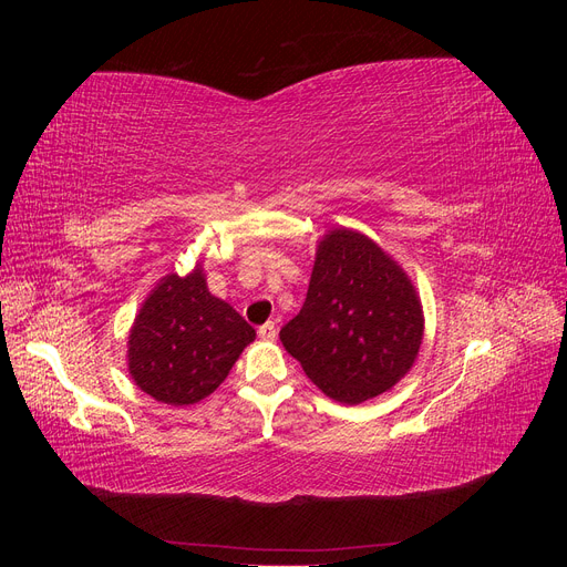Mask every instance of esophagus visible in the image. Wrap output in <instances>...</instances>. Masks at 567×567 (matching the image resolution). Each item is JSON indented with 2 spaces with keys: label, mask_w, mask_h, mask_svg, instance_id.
I'll return each mask as SVG.
<instances>
[{
  "label": "esophagus",
  "mask_w": 567,
  "mask_h": 567,
  "mask_svg": "<svg viewBox=\"0 0 567 567\" xmlns=\"http://www.w3.org/2000/svg\"><path fill=\"white\" fill-rule=\"evenodd\" d=\"M257 333H260L262 340H277L279 329H277V323H274V321H267V323L260 326V329H257Z\"/></svg>",
  "instance_id": "34e87169"
}]
</instances>
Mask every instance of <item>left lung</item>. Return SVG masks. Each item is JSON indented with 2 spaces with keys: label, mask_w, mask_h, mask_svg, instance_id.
Listing matches in <instances>:
<instances>
[{
  "label": "left lung",
  "mask_w": 567,
  "mask_h": 567,
  "mask_svg": "<svg viewBox=\"0 0 567 567\" xmlns=\"http://www.w3.org/2000/svg\"><path fill=\"white\" fill-rule=\"evenodd\" d=\"M423 326L409 274L362 231L338 227L321 236L302 310L279 338L326 398L362 404L414 367Z\"/></svg>",
  "instance_id": "obj_1"
}]
</instances>
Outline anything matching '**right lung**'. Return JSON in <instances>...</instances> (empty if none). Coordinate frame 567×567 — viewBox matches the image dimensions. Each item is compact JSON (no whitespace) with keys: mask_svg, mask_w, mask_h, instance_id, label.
<instances>
[{"mask_svg":"<svg viewBox=\"0 0 567 567\" xmlns=\"http://www.w3.org/2000/svg\"><path fill=\"white\" fill-rule=\"evenodd\" d=\"M255 329L205 284L198 262L186 277L167 274L144 300L127 336V371L136 388L169 406L213 394Z\"/></svg>","mask_w":567,"mask_h":567,"instance_id":"add662e5","label":"right lung"}]
</instances>
